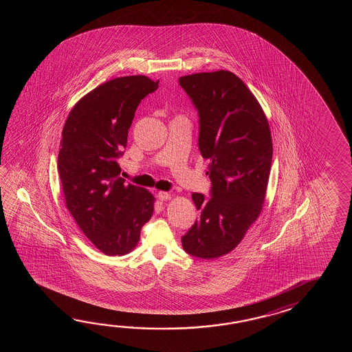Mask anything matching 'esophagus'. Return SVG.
I'll return each mask as SVG.
<instances>
[{
    "mask_svg": "<svg viewBox=\"0 0 352 352\" xmlns=\"http://www.w3.org/2000/svg\"><path fill=\"white\" fill-rule=\"evenodd\" d=\"M158 200L161 201H167L171 199V194L170 192H166V191H160L157 194Z\"/></svg>",
    "mask_w": 352,
    "mask_h": 352,
    "instance_id": "34e87169",
    "label": "esophagus"
}]
</instances>
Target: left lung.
I'll use <instances>...</instances> for the list:
<instances>
[{
  "label": "left lung",
  "instance_id": "1",
  "mask_svg": "<svg viewBox=\"0 0 352 352\" xmlns=\"http://www.w3.org/2000/svg\"><path fill=\"white\" fill-rule=\"evenodd\" d=\"M179 85L199 112V150L210 160L211 197L192 194L199 219L182 236L190 255L215 259L238 247L261 215L273 143L262 107L229 70L185 75Z\"/></svg>",
  "mask_w": 352,
  "mask_h": 352
}]
</instances>
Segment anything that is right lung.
Instances as JSON below:
<instances>
[{
  "mask_svg": "<svg viewBox=\"0 0 352 352\" xmlns=\"http://www.w3.org/2000/svg\"><path fill=\"white\" fill-rule=\"evenodd\" d=\"M158 88L144 75L100 84L73 107L63 128L58 170L69 212L105 255H124L153 214L148 190L124 184L117 158L143 98Z\"/></svg>",
  "mask_w": 352,
  "mask_h": 352,
  "instance_id": "1",
  "label": "right lung"
}]
</instances>
